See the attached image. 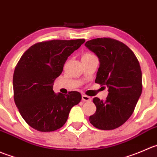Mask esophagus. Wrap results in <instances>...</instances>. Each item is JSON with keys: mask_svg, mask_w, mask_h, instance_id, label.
Listing matches in <instances>:
<instances>
[{"mask_svg": "<svg viewBox=\"0 0 157 157\" xmlns=\"http://www.w3.org/2000/svg\"><path fill=\"white\" fill-rule=\"evenodd\" d=\"M82 99L83 101H91V98L88 95H85V94H83V95L82 96Z\"/></svg>", "mask_w": 157, "mask_h": 157, "instance_id": "obj_1", "label": "esophagus"}]
</instances>
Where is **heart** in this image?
Returning a JSON list of instances; mask_svg holds the SVG:
<instances>
[{
	"label": "heart",
	"mask_w": 157,
	"mask_h": 157,
	"mask_svg": "<svg viewBox=\"0 0 157 157\" xmlns=\"http://www.w3.org/2000/svg\"><path fill=\"white\" fill-rule=\"evenodd\" d=\"M94 56V55H92V54H91V53H86V54H85L83 56Z\"/></svg>",
	"instance_id": "obj_1"
}]
</instances>
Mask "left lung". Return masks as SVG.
I'll use <instances>...</instances> for the list:
<instances>
[{
  "instance_id": "left-lung-1",
  "label": "left lung",
  "mask_w": 157,
  "mask_h": 157,
  "mask_svg": "<svg viewBox=\"0 0 157 157\" xmlns=\"http://www.w3.org/2000/svg\"><path fill=\"white\" fill-rule=\"evenodd\" d=\"M85 46L100 61L95 82L108 88L105 101L93 98L96 111L89 121L98 129H116L129 119L142 93L139 61L128 46L114 39H94Z\"/></svg>"
}]
</instances>
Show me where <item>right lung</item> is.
<instances>
[{
	"mask_svg": "<svg viewBox=\"0 0 157 157\" xmlns=\"http://www.w3.org/2000/svg\"><path fill=\"white\" fill-rule=\"evenodd\" d=\"M85 41L78 39L40 42L20 59L13 72V98L20 114L33 129L51 132L61 128L71 108L82 100L78 91L56 94L52 86L68 57Z\"/></svg>",
	"mask_w": 157,
	"mask_h": 157,
	"instance_id": "obj_1",
	"label": "right lung"
}]
</instances>
